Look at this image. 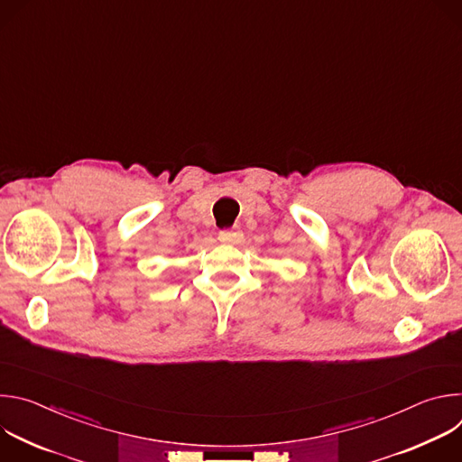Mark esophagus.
<instances>
[{"instance_id": "34e87169", "label": "esophagus", "mask_w": 462, "mask_h": 462, "mask_svg": "<svg viewBox=\"0 0 462 462\" xmlns=\"http://www.w3.org/2000/svg\"><path fill=\"white\" fill-rule=\"evenodd\" d=\"M219 241L221 243H226V245H237V243H241V239H243V232H241V228H230V230H221L219 232Z\"/></svg>"}]
</instances>
